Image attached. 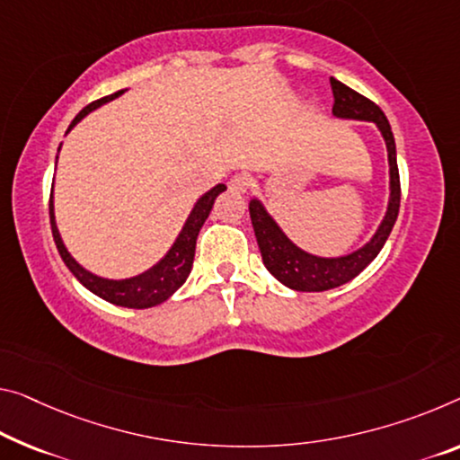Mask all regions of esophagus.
I'll list each match as a JSON object with an SVG mask.
<instances>
[{
  "instance_id": "obj_1",
  "label": "esophagus",
  "mask_w": 460,
  "mask_h": 460,
  "mask_svg": "<svg viewBox=\"0 0 460 460\" xmlns=\"http://www.w3.org/2000/svg\"><path fill=\"white\" fill-rule=\"evenodd\" d=\"M228 189L232 193H246L251 189V176L246 172L232 174V179L228 181Z\"/></svg>"
}]
</instances>
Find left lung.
Returning <instances> with one entry per match:
<instances>
[{
  "mask_svg": "<svg viewBox=\"0 0 460 460\" xmlns=\"http://www.w3.org/2000/svg\"><path fill=\"white\" fill-rule=\"evenodd\" d=\"M331 88H333V115L339 119H358V121H372L378 127L386 141L388 166H391V197H388V208L383 224L378 226L376 234L372 236L368 244L362 249L353 251L345 257L324 259L310 254L296 246L289 240L273 217L267 214L263 203L259 199H251L249 211L251 222L257 236V244L263 257V263L275 279L281 284L296 289V292H324L343 284H348L356 275L368 267L376 254L383 249L388 234H391L394 222L399 216L401 206V181L397 166V150H394V137L388 125V119L368 98L358 94L356 90L345 86L335 77H331Z\"/></svg>",
  "mask_w": 460,
  "mask_h": 460,
  "instance_id": "obj_1",
  "label": "left lung"
}]
</instances>
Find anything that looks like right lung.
Returning a JSON list of instances; mask_svg holds the SVG:
<instances>
[{
	"mask_svg": "<svg viewBox=\"0 0 460 460\" xmlns=\"http://www.w3.org/2000/svg\"><path fill=\"white\" fill-rule=\"evenodd\" d=\"M119 94H123V90H119L111 96H104L96 102H90L86 109L77 112V117L74 119L72 125H69L67 131H72V127L80 123L88 112L98 109L104 102L112 101V98H117ZM224 190H226V185H216L214 189L208 190V193L195 203L193 211H190V216L187 217V222L182 226L179 238H176L174 244L171 246V251H168L164 257L152 267V270H147L141 275H136V278L104 279L86 271L80 263H77L72 254L67 252L66 244H63V240L59 236L58 224H55L53 190H51V199H49V217H51L53 240L55 244H58V251L61 254L63 263L67 265V270L75 275V279L80 281L84 288H88L92 294H96L98 298L107 300L111 304H117V306H125V308H152L156 306V304H162L164 300L171 298L176 289L185 284V279L190 273V267H193L197 236H199L201 226L208 220L211 208H214L216 197L224 193Z\"/></svg>",
	"mask_w": 460,
	"mask_h": 460,
	"instance_id": "right-lung-1",
	"label": "right lung"
}]
</instances>
